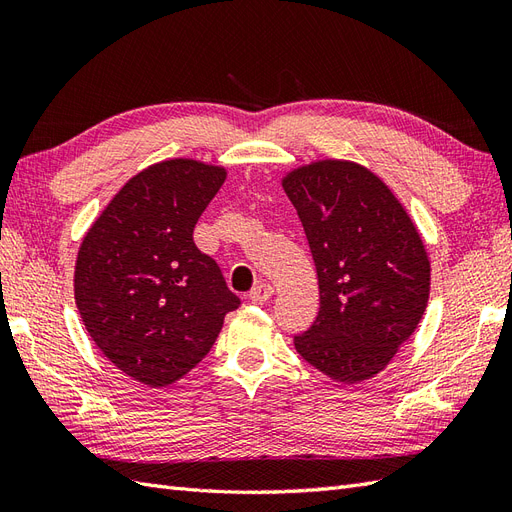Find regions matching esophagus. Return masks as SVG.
<instances>
[{"instance_id":"obj_1","label":"esophagus","mask_w":512,"mask_h":512,"mask_svg":"<svg viewBox=\"0 0 512 512\" xmlns=\"http://www.w3.org/2000/svg\"><path fill=\"white\" fill-rule=\"evenodd\" d=\"M271 297H273V286L271 284H258L250 290V294H247V299H250L256 305L267 303Z\"/></svg>"}]
</instances>
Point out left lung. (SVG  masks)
<instances>
[{
    "instance_id": "left-lung-1",
    "label": "left lung",
    "mask_w": 512,
    "mask_h": 512,
    "mask_svg": "<svg viewBox=\"0 0 512 512\" xmlns=\"http://www.w3.org/2000/svg\"><path fill=\"white\" fill-rule=\"evenodd\" d=\"M282 188L299 213L320 292L318 318L294 348L331 380L374 378L425 314L431 260L421 232L389 185L359 162L294 166Z\"/></svg>"
}]
</instances>
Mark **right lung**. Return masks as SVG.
Instances as JSON below:
<instances>
[{
	"mask_svg": "<svg viewBox=\"0 0 512 512\" xmlns=\"http://www.w3.org/2000/svg\"><path fill=\"white\" fill-rule=\"evenodd\" d=\"M228 168L194 158L151 164L123 183L85 232L74 301L87 333L123 374L151 389L205 359L239 307L194 226Z\"/></svg>",
	"mask_w": 512,
	"mask_h": 512,
	"instance_id": "obj_1",
	"label": "right lung"
}]
</instances>
